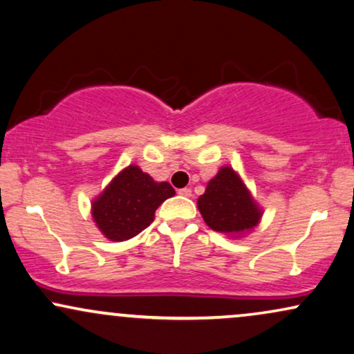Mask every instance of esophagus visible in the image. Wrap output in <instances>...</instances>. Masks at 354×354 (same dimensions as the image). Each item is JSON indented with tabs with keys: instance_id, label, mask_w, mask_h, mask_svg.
<instances>
[{
	"instance_id": "1",
	"label": "esophagus",
	"mask_w": 354,
	"mask_h": 354,
	"mask_svg": "<svg viewBox=\"0 0 354 354\" xmlns=\"http://www.w3.org/2000/svg\"><path fill=\"white\" fill-rule=\"evenodd\" d=\"M178 194L185 196V198H189V196H191V189H189V187H183V189H178Z\"/></svg>"
}]
</instances>
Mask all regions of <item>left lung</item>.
I'll return each instance as SVG.
<instances>
[{"instance_id": "obj_1", "label": "left lung", "mask_w": 354, "mask_h": 354, "mask_svg": "<svg viewBox=\"0 0 354 354\" xmlns=\"http://www.w3.org/2000/svg\"><path fill=\"white\" fill-rule=\"evenodd\" d=\"M198 207L212 230L240 235L252 230L261 217V210L234 169L223 167L209 181L198 199Z\"/></svg>"}]
</instances>
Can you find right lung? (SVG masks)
Listing matches in <instances>:
<instances>
[{"label":"right lung","mask_w":354,"mask_h":354,"mask_svg":"<svg viewBox=\"0 0 354 354\" xmlns=\"http://www.w3.org/2000/svg\"><path fill=\"white\" fill-rule=\"evenodd\" d=\"M171 196L169 183H156L133 165L120 171L93 203V218L109 240H129L153 222L155 210Z\"/></svg>","instance_id":"1"}]
</instances>
